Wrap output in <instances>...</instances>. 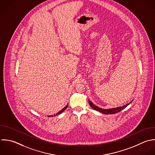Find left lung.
I'll return each mask as SVG.
<instances>
[{"instance_id": "left-lung-1", "label": "left lung", "mask_w": 155, "mask_h": 155, "mask_svg": "<svg viewBox=\"0 0 155 155\" xmlns=\"http://www.w3.org/2000/svg\"><path fill=\"white\" fill-rule=\"evenodd\" d=\"M88 103H89L91 107V108H93V110L98 111H99V112H101L103 114H115L116 113H118V112L120 111L121 110H122L123 109H124L127 105H128L130 104H127L125 105H124L122 107H117V108H109V109H104V108H99V107H97L96 105H94V104L92 103V102L90 100H88Z\"/></svg>"}]
</instances>
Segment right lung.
<instances>
[{"label": "right lung", "mask_w": 155, "mask_h": 155, "mask_svg": "<svg viewBox=\"0 0 155 155\" xmlns=\"http://www.w3.org/2000/svg\"><path fill=\"white\" fill-rule=\"evenodd\" d=\"M67 107H68V105H67L63 109H62L61 111H59L58 113H56V114H54V115H50V116H48V117H53V116H57V115H58V114H61L64 111H65V110H66V108H67Z\"/></svg>", "instance_id": "obj_1"}]
</instances>
